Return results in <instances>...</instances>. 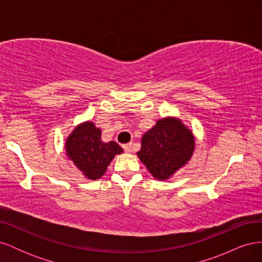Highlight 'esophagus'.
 I'll return each mask as SVG.
<instances>
[{
	"mask_svg": "<svg viewBox=\"0 0 262 262\" xmlns=\"http://www.w3.org/2000/svg\"><path fill=\"white\" fill-rule=\"evenodd\" d=\"M122 147H123V149L125 150V152H131V149H132V143H128V144H123L122 145Z\"/></svg>",
	"mask_w": 262,
	"mask_h": 262,
	"instance_id": "1",
	"label": "esophagus"
}]
</instances>
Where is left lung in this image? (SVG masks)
I'll return each instance as SVG.
<instances>
[{
    "label": "left lung",
    "mask_w": 262,
    "mask_h": 262,
    "mask_svg": "<svg viewBox=\"0 0 262 262\" xmlns=\"http://www.w3.org/2000/svg\"><path fill=\"white\" fill-rule=\"evenodd\" d=\"M193 148L192 133L179 120L165 118L142 138L138 156L156 179L165 180L190 160Z\"/></svg>",
    "instance_id": "left-lung-1"
}]
</instances>
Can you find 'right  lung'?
<instances>
[{"label":"right lung","instance_id":"1","mask_svg":"<svg viewBox=\"0 0 262 262\" xmlns=\"http://www.w3.org/2000/svg\"><path fill=\"white\" fill-rule=\"evenodd\" d=\"M101 131L92 122L82 123L74 129L67 141V153L84 175L96 180L104 175L115 155L122 153L116 142L104 143Z\"/></svg>","mask_w":262,"mask_h":262}]
</instances>
